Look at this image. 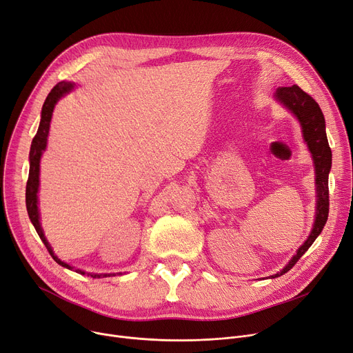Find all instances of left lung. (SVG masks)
Listing matches in <instances>:
<instances>
[{"instance_id": "1", "label": "left lung", "mask_w": 353, "mask_h": 353, "mask_svg": "<svg viewBox=\"0 0 353 353\" xmlns=\"http://www.w3.org/2000/svg\"><path fill=\"white\" fill-rule=\"evenodd\" d=\"M274 96L277 101H281L285 107H288L301 121L303 137L313 156L314 170H316L318 208H316V219H314V225L307 240L299 248L298 253L292 257V261L286 265V268L272 277H277L289 272L296 265V262H298L299 259L307 252V249L312 246V243L316 240V237L323 230V226L326 225L327 214H329L327 179H329V172L332 165V152L326 137L325 117L319 104L298 85L279 87L276 90Z\"/></svg>"}]
</instances>
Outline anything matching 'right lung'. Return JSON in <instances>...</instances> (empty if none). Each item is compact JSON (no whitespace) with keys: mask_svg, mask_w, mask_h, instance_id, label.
Returning <instances> with one entry per match:
<instances>
[{"mask_svg":"<svg viewBox=\"0 0 353 353\" xmlns=\"http://www.w3.org/2000/svg\"><path fill=\"white\" fill-rule=\"evenodd\" d=\"M72 88L71 83H65L61 81L59 84H55L54 88L48 92V96L43 104V110H41V121L39 125V132L34 136L32 143H31V150H30V173H28V180H27V189H26V203H27V212L28 216L31 219V223L34 225L37 233H39L40 239L43 240V243L46 245L47 250L50 252V254L52 256V259L59 265L67 268V269H72L70 265L61 262L60 259L54 254L50 243L47 242V239L43 233V229L40 226V214H39V208H37V193H39V174H40V159L43 154V150H46L47 145V137H48V132H50V121H51V116H52V110L55 103H57L65 92H68ZM77 273L85 274V272L77 269ZM91 277H100V276H110V274H92L90 273Z\"/></svg>","mask_w":353,"mask_h":353,"instance_id":"1","label":"right lung"}]
</instances>
